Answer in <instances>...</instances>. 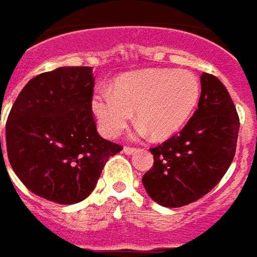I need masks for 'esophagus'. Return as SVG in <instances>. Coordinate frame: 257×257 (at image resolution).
<instances>
[{
  "mask_svg": "<svg viewBox=\"0 0 257 257\" xmlns=\"http://www.w3.org/2000/svg\"><path fill=\"white\" fill-rule=\"evenodd\" d=\"M136 151H137V149L134 148V147H124V148H123V152H124L125 155H132L134 154Z\"/></svg>",
  "mask_w": 257,
  "mask_h": 257,
  "instance_id": "obj_1",
  "label": "esophagus"
}]
</instances>
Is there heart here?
I'll return each instance as SVG.
<instances>
[{
  "mask_svg": "<svg viewBox=\"0 0 257 257\" xmlns=\"http://www.w3.org/2000/svg\"><path fill=\"white\" fill-rule=\"evenodd\" d=\"M201 95L196 76L187 70L148 69L123 74L112 90H98L92 96V112L103 136H120L136 110L138 134L152 132L155 138L177 133L194 112Z\"/></svg>",
  "mask_w": 257,
  "mask_h": 257,
  "instance_id": "obj_1",
  "label": "heart"
}]
</instances>
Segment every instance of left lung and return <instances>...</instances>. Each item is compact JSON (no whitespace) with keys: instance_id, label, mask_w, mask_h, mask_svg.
<instances>
[{"instance_id":"8db88e82","label":"left lung","mask_w":257,"mask_h":257,"mask_svg":"<svg viewBox=\"0 0 257 257\" xmlns=\"http://www.w3.org/2000/svg\"><path fill=\"white\" fill-rule=\"evenodd\" d=\"M239 130L235 105L216 76H201L192 117L161 145L151 148L154 166L144 174L148 195L165 207L196 202L220 183L234 159Z\"/></svg>"}]
</instances>
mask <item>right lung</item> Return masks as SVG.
Here are the masks:
<instances>
[{
    "instance_id": "1",
    "label": "right lung",
    "mask_w": 257,
    "mask_h": 257,
    "mask_svg": "<svg viewBox=\"0 0 257 257\" xmlns=\"http://www.w3.org/2000/svg\"><path fill=\"white\" fill-rule=\"evenodd\" d=\"M92 94V67L65 66L36 76L16 98L7 120V155L33 194L61 205L81 202L109 158L123 149L96 132Z\"/></svg>"
}]
</instances>
